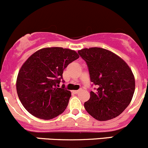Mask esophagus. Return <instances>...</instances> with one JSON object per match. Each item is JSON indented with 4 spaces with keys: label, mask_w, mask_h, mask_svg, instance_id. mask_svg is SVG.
I'll return each instance as SVG.
<instances>
[{
    "label": "esophagus",
    "mask_w": 148,
    "mask_h": 148,
    "mask_svg": "<svg viewBox=\"0 0 148 148\" xmlns=\"http://www.w3.org/2000/svg\"><path fill=\"white\" fill-rule=\"evenodd\" d=\"M79 92H80V90H74V91H72L73 93H74V94H78Z\"/></svg>",
    "instance_id": "esophagus-1"
}]
</instances>
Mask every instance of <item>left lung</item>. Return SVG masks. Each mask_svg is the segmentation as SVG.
<instances>
[{
  "mask_svg": "<svg viewBox=\"0 0 148 148\" xmlns=\"http://www.w3.org/2000/svg\"><path fill=\"white\" fill-rule=\"evenodd\" d=\"M78 53L87 64L91 82L97 86L84 104L86 112L99 121L119 116L135 92L132 70L120 56L102 48L83 49Z\"/></svg>",
  "mask_w": 148,
  "mask_h": 148,
  "instance_id": "8db88e82",
  "label": "left lung"
}]
</instances>
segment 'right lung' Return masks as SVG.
I'll list each match as a JSON object with an SVG mask.
<instances>
[{"mask_svg": "<svg viewBox=\"0 0 148 148\" xmlns=\"http://www.w3.org/2000/svg\"><path fill=\"white\" fill-rule=\"evenodd\" d=\"M79 57L75 51L61 47L37 51L22 65L16 80V90L26 110L38 118L51 120L64 112L71 97L63 80V71Z\"/></svg>", "mask_w": 148, "mask_h": 148, "instance_id": "obj_1", "label": "right lung"}]
</instances>
